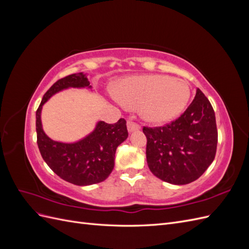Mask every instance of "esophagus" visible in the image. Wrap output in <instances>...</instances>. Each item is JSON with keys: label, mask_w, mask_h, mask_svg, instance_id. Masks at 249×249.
<instances>
[{"label": "esophagus", "mask_w": 249, "mask_h": 249, "mask_svg": "<svg viewBox=\"0 0 249 249\" xmlns=\"http://www.w3.org/2000/svg\"><path fill=\"white\" fill-rule=\"evenodd\" d=\"M126 126H127V131H129L130 133H132V132H134V131L140 130V125L137 124L133 123V122H131V120H129V122H127Z\"/></svg>", "instance_id": "esophagus-1"}]
</instances>
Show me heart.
<instances>
[{"mask_svg":"<svg viewBox=\"0 0 249 249\" xmlns=\"http://www.w3.org/2000/svg\"><path fill=\"white\" fill-rule=\"evenodd\" d=\"M115 100L132 108L153 124L167 123L178 116L189 102L191 90L184 80L166 74H146L123 79L115 87Z\"/></svg>","mask_w":249,"mask_h":249,"instance_id":"b5f03b06","label":"heart"}]
</instances>
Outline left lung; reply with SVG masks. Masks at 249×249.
<instances>
[{"mask_svg": "<svg viewBox=\"0 0 249 249\" xmlns=\"http://www.w3.org/2000/svg\"><path fill=\"white\" fill-rule=\"evenodd\" d=\"M147 138L146 161L154 176L172 185L197 179L212 164L218 133L212 105L200 89L176 122L143 127Z\"/></svg>", "mask_w": 249, "mask_h": 249, "instance_id": "1", "label": "left lung"}]
</instances>
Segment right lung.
<instances>
[{"instance_id": "obj_1", "label": "right lung", "mask_w": 249, "mask_h": 249, "mask_svg": "<svg viewBox=\"0 0 249 249\" xmlns=\"http://www.w3.org/2000/svg\"><path fill=\"white\" fill-rule=\"evenodd\" d=\"M71 88L92 91L87 73H73L58 80L43 95L36 111L37 144L49 167L66 182L77 186L101 183L114 168L117 146L129 136L125 120L120 118L113 124L99 120L91 132L74 142L53 140L43 131L42 107L53 95Z\"/></svg>"}]
</instances>
